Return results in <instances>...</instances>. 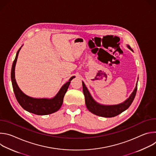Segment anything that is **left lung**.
Returning <instances> with one entry per match:
<instances>
[{"instance_id":"left-lung-1","label":"left lung","mask_w":156,"mask_h":156,"mask_svg":"<svg viewBox=\"0 0 156 156\" xmlns=\"http://www.w3.org/2000/svg\"><path fill=\"white\" fill-rule=\"evenodd\" d=\"M127 47L129 49L133 52V49L130 48L129 46L127 45ZM138 81V78L134 90L131 93L129 98L122 103L116 105H104L99 104L98 102H96L91 95L90 91H88L84 83L82 81L83 94L84 95L85 103L87 108L89 110V111H90L91 113L96 115L106 118L114 117L120 114L122 112H124L125 110H126L130 106L133 100H134L137 91Z\"/></svg>"}]
</instances>
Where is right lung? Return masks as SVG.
<instances>
[{
	"label": "right lung",
	"mask_w": 156,
	"mask_h": 156,
	"mask_svg": "<svg viewBox=\"0 0 156 156\" xmlns=\"http://www.w3.org/2000/svg\"><path fill=\"white\" fill-rule=\"evenodd\" d=\"M23 46L18 49L16 52L15 58L13 62L11 70V80L13 91L17 101L20 105L25 110L30 113L38 115H45L54 113L58 111L61 107L64 96L67 91L71 81L75 78V76H72L69 81L64 84L57 94L52 98H35L25 94L18 87L15 75V66L20 51Z\"/></svg>",
	"instance_id": "add662e5"
}]
</instances>
